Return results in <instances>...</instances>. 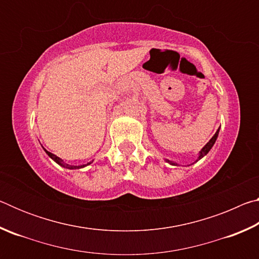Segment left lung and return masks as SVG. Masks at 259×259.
<instances>
[{
	"instance_id": "obj_1",
	"label": "left lung",
	"mask_w": 259,
	"mask_h": 259,
	"mask_svg": "<svg viewBox=\"0 0 259 259\" xmlns=\"http://www.w3.org/2000/svg\"><path fill=\"white\" fill-rule=\"evenodd\" d=\"M218 133H219V129L216 131V134L213 135V137L209 140V143H207V145H205L202 150H201V152H200V155H199V159L198 160H200V159H202V157L207 154V153L211 150V147L213 146V144H214V142H216V139H217V137H218ZM196 160V161H198ZM166 162H169L170 164H174L175 165V162H172V161H169V160H166Z\"/></svg>"
}]
</instances>
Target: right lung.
<instances>
[{"instance_id":"add662e5","label":"right lung","mask_w":259,"mask_h":259,"mask_svg":"<svg viewBox=\"0 0 259 259\" xmlns=\"http://www.w3.org/2000/svg\"><path fill=\"white\" fill-rule=\"evenodd\" d=\"M45 151L47 152V154L49 155L52 160H55V161L57 162V163L60 164L61 166H65V168H67V169H78V168H83V166H85V165H88V164H90V163H91V162H89V163L85 164V165H84V164H83V165H68V164H66V163H64L63 160L59 159L58 156L55 155V154H52L51 152H48L47 150H45Z\"/></svg>"}]
</instances>
